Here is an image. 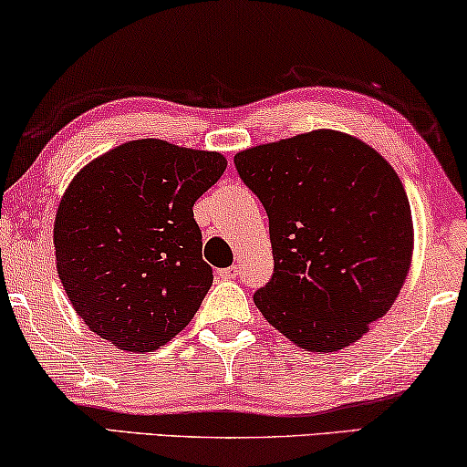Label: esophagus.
<instances>
[{
	"label": "esophagus",
	"mask_w": 467,
	"mask_h": 467,
	"mask_svg": "<svg viewBox=\"0 0 467 467\" xmlns=\"http://www.w3.org/2000/svg\"><path fill=\"white\" fill-rule=\"evenodd\" d=\"M215 275H218L220 279H234L236 275H239V268H236V266H231V268H222V271H218V273H215Z\"/></svg>",
	"instance_id": "esophagus-1"
}]
</instances>
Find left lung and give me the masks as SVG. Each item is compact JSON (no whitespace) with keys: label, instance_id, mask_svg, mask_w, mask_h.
<instances>
[{"label":"left lung","instance_id":"1","mask_svg":"<svg viewBox=\"0 0 467 467\" xmlns=\"http://www.w3.org/2000/svg\"><path fill=\"white\" fill-rule=\"evenodd\" d=\"M268 215L273 277L254 294L306 351H338L389 311L412 260L409 196L377 150L317 129L234 156Z\"/></svg>","mask_w":467,"mask_h":467}]
</instances>
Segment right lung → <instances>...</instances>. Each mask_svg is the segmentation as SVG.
<instances>
[{
	"label": "right lung",
	"instance_id": "add662e5",
	"mask_svg": "<svg viewBox=\"0 0 467 467\" xmlns=\"http://www.w3.org/2000/svg\"><path fill=\"white\" fill-rule=\"evenodd\" d=\"M224 169L218 152L135 140L71 180L55 218L57 271L90 330L143 353L190 324L213 284L192 207Z\"/></svg>",
	"mask_w": 467,
	"mask_h": 467
}]
</instances>
